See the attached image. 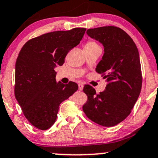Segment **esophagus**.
<instances>
[{
    "label": "esophagus",
    "mask_w": 158,
    "mask_h": 158,
    "mask_svg": "<svg viewBox=\"0 0 158 158\" xmlns=\"http://www.w3.org/2000/svg\"><path fill=\"white\" fill-rule=\"evenodd\" d=\"M83 87H84V85L82 83H79V91H82Z\"/></svg>",
    "instance_id": "esophagus-1"
}]
</instances>
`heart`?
<instances>
[{"label":"heart","instance_id":"b5f03b06","mask_svg":"<svg viewBox=\"0 0 158 158\" xmlns=\"http://www.w3.org/2000/svg\"><path fill=\"white\" fill-rule=\"evenodd\" d=\"M99 47V46L96 43L94 42L92 40H88L85 43L84 46V50L85 49H91V48Z\"/></svg>","mask_w":158,"mask_h":158}]
</instances>
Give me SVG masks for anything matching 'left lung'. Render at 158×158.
Returning a JSON list of instances; mask_svg holds the SVG:
<instances>
[{
  "mask_svg": "<svg viewBox=\"0 0 158 158\" xmlns=\"http://www.w3.org/2000/svg\"><path fill=\"white\" fill-rule=\"evenodd\" d=\"M90 37L102 43L104 54L96 72L106 79V89L99 94L89 85L83 91L88 100L82 110L94 122L112 127L124 121L131 113L142 88L139 55L132 38L115 26L87 30Z\"/></svg>",
  "mask_w": 158,
  "mask_h": 158,
  "instance_id": "left-lung-1",
  "label": "left lung"
}]
</instances>
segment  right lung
Here are the masks:
<instances>
[{
  "instance_id": "obj_1",
  "label": "right lung",
  "mask_w": 158,
  "mask_h": 158,
  "mask_svg": "<svg viewBox=\"0 0 158 158\" xmlns=\"http://www.w3.org/2000/svg\"><path fill=\"white\" fill-rule=\"evenodd\" d=\"M85 28L47 33L23 46L15 62V97L27 121L45 131L53 125L60 103L78 90L76 82L55 79L56 66L63 65L70 50L80 43Z\"/></svg>"
}]
</instances>
